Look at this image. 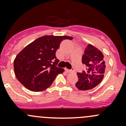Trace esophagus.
<instances>
[{
  "instance_id": "esophagus-1",
  "label": "esophagus",
  "mask_w": 126,
  "mask_h": 126,
  "mask_svg": "<svg viewBox=\"0 0 126 126\" xmlns=\"http://www.w3.org/2000/svg\"><path fill=\"white\" fill-rule=\"evenodd\" d=\"M65 71L66 72H68V73H69V72H72V70H71V69H67V68H65Z\"/></svg>"
}]
</instances>
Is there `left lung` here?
I'll use <instances>...</instances> for the list:
<instances>
[{
	"label": "left lung",
	"instance_id": "left-lung-1",
	"mask_svg": "<svg viewBox=\"0 0 126 126\" xmlns=\"http://www.w3.org/2000/svg\"><path fill=\"white\" fill-rule=\"evenodd\" d=\"M82 62L87 66L85 71L77 72L79 80L76 87L80 90H89L99 84L105 72V63L102 53L88 44L82 56Z\"/></svg>",
	"mask_w": 126,
	"mask_h": 126
}]
</instances>
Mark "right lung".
Here are the masks:
<instances>
[{
    "label": "right lung",
    "instance_id": "1",
    "mask_svg": "<svg viewBox=\"0 0 126 126\" xmlns=\"http://www.w3.org/2000/svg\"><path fill=\"white\" fill-rule=\"evenodd\" d=\"M68 36L45 35L36 39L21 50L14 61V71L19 81L32 91H41L49 88L58 74L64 69L57 66L59 60L55 53Z\"/></svg>",
    "mask_w": 126,
    "mask_h": 126
}]
</instances>
